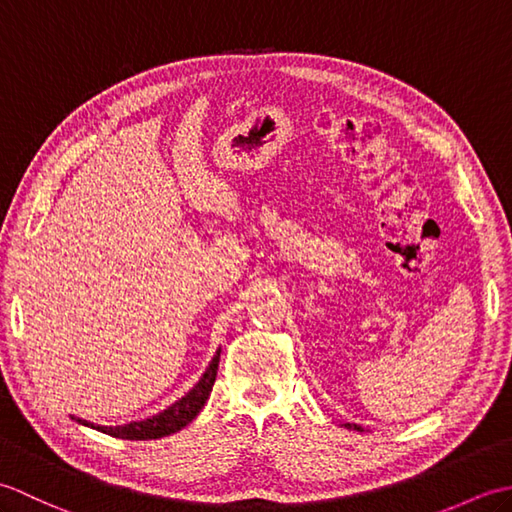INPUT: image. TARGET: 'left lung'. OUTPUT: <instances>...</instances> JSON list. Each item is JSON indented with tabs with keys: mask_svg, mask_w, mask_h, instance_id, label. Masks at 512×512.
Listing matches in <instances>:
<instances>
[{
	"mask_svg": "<svg viewBox=\"0 0 512 512\" xmlns=\"http://www.w3.org/2000/svg\"><path fill=\"white\" fill-rule=\"evenodd\" d=\"M345 427H347V429H354V431H363V427H358V424H350V422H347Z\"/></svg>",
	"mask_w": 512,
	"mask_h": 512,
	"instance_id": "left-lung-1",
	"label": "left lung"
}]
</instances>
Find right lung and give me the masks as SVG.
I'll list each match as a JSON object with an SVG mask.
<instances>
[{
    "instance_id": "obj_1",
    "label": "right lung",
    "mask_w": 512,
    "mask_h": 512,
    "mask_svg": "<svg viewBox=\"0 0 512 512\" xmlns=\"http://www.w3.org/2000/svg\"><path fill=\"white\" fill-rule=\"evenodd\" d=\"M220 352L222 350L215 352L213 361L209 363V367H206V372L198 380V385H195L187 396H182L180 400L173 402L171 407L156 413V416L145 418V420H134L129 424H118V427H103V424H94V422H88L83 418H74V416H72V420H76L79 424H85V427H90V429L107 433V436H112V438H123V440H158V438L171 436V433H176V431L187 427V424L195 416H198L200 409L204 407V402H206V398H209L213 383H215L217 365H220Z\"/></svg>"
}]
</instances>
